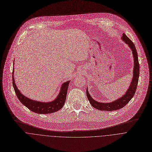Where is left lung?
Returning a JSON list of instances; mask_svg holds the SVG:
<instances>
[{
  "label": "left lung",
  "instance_id": "left-lung-1",
  "mask_svg": "<svg viewBox=\"0 0 152 152\" xmlns=\"http://www.w3.org/2000/svg\"><path fill=\"white\" fill-rule=\"evenodd\" d=\"M122 39L128 45L129 47L131 48L132 51V54L134 56V76L131 83L129 89L127 90L125 94L122 96L121 98L116 99L115 102L111 103H99L96 102L95 100L92 99V98L90 96L88 90L86 89V95L88 99L90 104L92 105V107L94 108L99 110H103V111H113L119 110L120 109L123 108L126 104H127L131 98L135 95L136 89L137 87V84L138 82V78L140 75V64L138 62V55L137 49L135 46V45L132 42L131 40L127 36L123 33Z\"/></svg>",
  "mask_w": 152,
  "mask_h": 152
}]
</instances>
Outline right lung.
Returning <instances> with one entry per match:
<instances>
[{"mask_svg":"<svg viewBox=\"0 0 152 152\" xmlns=\"http://www.w3.org/2000/svg\"><path fill=\"white\" fill-rule=\"evenodd\" d=\"M12 74H14V70L12 72ZM69 82L70 81H67L62 85L61 91L55 100L49 103H42L30 99L20 93V91L18 89L15 83L14 75H12L13 87L20 102L31 111L39 114H49L54 113L58 111L63 107L66 102Z\"/></svg>","mask_w":152,"mask_h":152,"instance_id":"add662e5","label":"right lung"}]
</instances>
